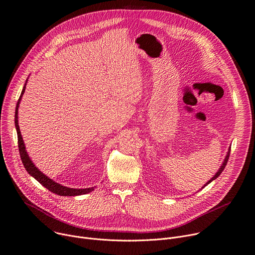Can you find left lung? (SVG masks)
<instances>
[{
  "label": "left lung",
  "instance_id": "8db88e82",
  "mask_svg": "<svg viewBox=\"0 0 255 255\" xmlns=\"http://www.w3.org/2000/svg\"><path fill=\"white\" fill-rule=\"evenodd\" d=\"M230 151H231V148H229V151H228V153H227V155H226V158H225V160H224V163H223V165L221 166V168L219 169V171L217 172V174H216L210 181H208V182L206 183V185H207L208 183H211L213 180L217 179V178L221 175V173L224 171V169H225V167H226V165H227V163H228V159H229V156H230ZM206 185H205V186H206Z\"/></svg>",
  "mask_w": 255,
  "mask_h": 255
}]
</instances>
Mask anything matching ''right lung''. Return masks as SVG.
I'll use <instances>...</instances> for the list:
<instances>
[{
  "instance_id": "1",
  "label": "right lung",
  "mask_w": 255,
  "mask_h": 255,
  "mask_svg": "<svg viewBox=\"0 0 255 255\" xmlns=\"http://www.w3.org/2000/svg\"><path fill=\"white\" fill-rule=\"evenodd\" d=\"M27 81V80H26ZM25 86L26 84H24V87L22 89V92L20 95V98L17 102V106H16V110H15V127L17 130V136H18V148H19V152H20V157L23 163V166H24L25 170L28 172L29 175H31L34 179H36L42 186H44L49 191L58 194L60 196H76V195H81V194H86L88 192H91L92 190H95V187L91 188H85V189H75V188H68L65 186H62L59 183H56L55 181H53L52 179H50L49 177L45 176L44 174H42L31 161V159L29 158L26 150H25V146H24V142H23L22 136H21V132H20V128L18 125V107H19V103L20 100L24 94L25 91Z\"/></svg>"
}]
</instances>
